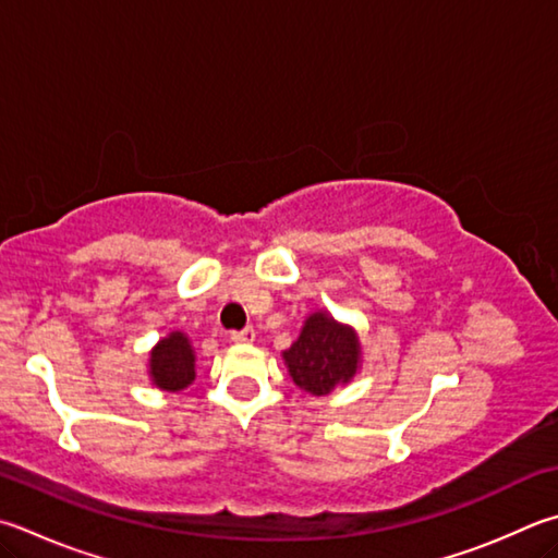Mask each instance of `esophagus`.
Wrapping results in <instances>:
<instances>
[{"instance_id":"34e87169","label":"esophagus","mask_w":558,"mask_h":558,"mask_svg":"<svg viewBox=\"0 0 558 558\" xmlns=\"http://www.w3.org/2000/svg\"><path fill=\"white\" fill-rule=\"evenodd\" d=\"M229 339L234 341V343H253V339H256V331H253L251 327H246V329H241V331H231Z\"/></svg>"}]
</instances>
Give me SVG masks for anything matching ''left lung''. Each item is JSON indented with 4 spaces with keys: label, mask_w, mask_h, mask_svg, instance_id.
I'll return each mask as SVG.
<instances>
[{
    "label": "left lung",
    "mask_w": 558,
    "mask_h": 558,
    "mask_svg": "<svg viewBox=\"0 0 558 558\" xmlns=\"http://www.w3.org/2000/svg\"><path fill=\"white\" fill-rule=\"evenodd\" d=\"M292 383L314 398L349 385L361 371V339L351 324L333 319L327 310L312 312L298 341L282 351Z\"/></svg>",
    "instance_id": "1"
}]
</instances>
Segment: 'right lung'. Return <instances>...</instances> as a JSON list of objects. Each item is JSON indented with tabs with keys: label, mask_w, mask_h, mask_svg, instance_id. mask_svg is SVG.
<instances>
[{
	"label": "right lung",
	"mask_w": 558,
	"mask_h": 558,
	"mask_svg": "<svg viewBox=\"0 0 558 558\" xmlns=\"http://www.w3.org/2000/svg\"><path fill=\"white\" fill-rule=\"evenodd\" d=\"M195 349L185 331L173 329L148 351V380L158 390L180 392L197 378Z\"/></svg>",
	"instance_id": "add662e5"
}]
</instances>
